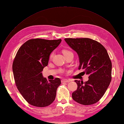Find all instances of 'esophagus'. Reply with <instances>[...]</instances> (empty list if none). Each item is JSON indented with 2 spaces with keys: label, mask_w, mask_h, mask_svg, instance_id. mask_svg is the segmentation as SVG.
Masks as SVG:
<instances>
[{
  "label": "esophagus",
  "mask_w": 124,
  "mask_h": 124,
  "mask_svg": "<svg viewBox=\"0 0 124 124\" xmlns=\"http://www.w3.org/2000/svg\"><path fill=\"white\" fill-rule=\"evenodd\" d=\"M70 80H68L67 79H63L62 80V82H66V83H68V82H70Z\"/></svg>",
  "instance_id": "esophagus-1"
}]
</instances>
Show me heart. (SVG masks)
Listing matches in <instances>:
<instances>
[{"instance_id": "heart-1", "label": "heart", "mask_w": 124, "mask_h": 124, "mask_svg": "<svg viewBox=\"0 0 124 124\" xmlns=\"http://www.w3.org/2000/svg\"><path fill=\"white\" fill-rule=\"evenodd\" d=\"M71 53H72L70 52V51H68V50H65L64 49V50H63V54L64 55L69 54H71ZM52 56H53V54H52L51 55V56H50V57L51 58Z\"/></svg>"}]
</instances>
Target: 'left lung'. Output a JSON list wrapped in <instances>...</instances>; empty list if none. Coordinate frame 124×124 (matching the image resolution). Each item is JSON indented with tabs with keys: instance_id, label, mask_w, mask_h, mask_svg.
<instances>
[{
	"instance_id": "1",
	"label": "left lung",
	"mask_w": 124,
	"mask_h": 124,
	"mask_svg": "<svg viewBox=\"0 0 124 124\" xmlns=\"http://www.w3.org/2000/svg\"><path fill=\"white\" fill-rule=\"evenodd\" d=\"M64 40L78 55V69L85 70L88 81L75 80L77 90L73 100L83 105L98 102L103 96L111 80L112 63L106 49L99 42L89 38H65Z\"/></svg>"
}]
</instances>
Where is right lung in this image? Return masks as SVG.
Returning a JSON list of instances; mask_svg holds the SVG:
<instances>
[{
    "instance_id": "1",
    "label": "right lung",
    "mask_w": 124,
    "mask_h": 124,
    "mask_svg": "<svg viewBox=\"0 0 124 124\" xmlns=\"http://www.w3.org/2000/svg\"><path fill=\"white\" fill-rule=\"evenodd\" d=\"M61 39H33L23 44L16 55L13 72L18 91L30 104L37 107L49 106L56 97L61 85L59 78L47 80L42 74L48 63L50 54Z\"/></svg>"
}]
</instances>
